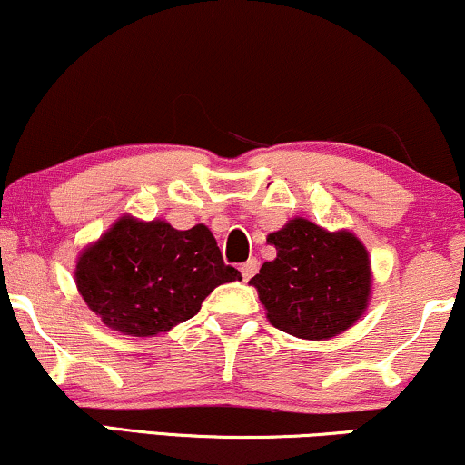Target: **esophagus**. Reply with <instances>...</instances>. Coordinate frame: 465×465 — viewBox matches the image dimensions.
<instances>
[{"mask_svg": "<svg viewBox=\"0 0 465 465\" xmlns=\"http://www.w3.org/2000/svg\"><path fill=\"white\" fill-rule=\"evenodd\" d=\"M256 270H259V261H256V259H248V261H245V263L242 265V276H243V281H250V278H252V276L256 274Z\"/></svg>", "mask_w": 465, "mask_h": 465, "instance_id": "1", "label": "esophagus"}]
</instances>
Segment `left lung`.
<instances>
[{"instance_id": "obj_1", "label": "left lung", "mask_w": 465, "mask_h": 465, "mask_svg": "<svg viewBox=\"0 0 465 465\" xmlns=\"http://www.w3.org/2000/svg\"><path fill=\"white\" fill-rule=\"evenodd\" d=\"M276 259L267 261L250 285L256 287L267 320L300 340H331L363 315L372 289L365 245L348 231L329 232L293 217L267 234Z\"/></svg>"}]
</instances>
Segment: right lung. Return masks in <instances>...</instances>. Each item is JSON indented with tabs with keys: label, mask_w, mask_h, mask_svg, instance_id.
<instances>
[{
	"label": "right lung",
	"mask_w": 465,
	"mask_h": 465,
	"mask_svg": "<svg viewBox=\"0 0 465 465\" xmlns=\"http://www.w3.org/2000/svg\"><path fill=\"white\" fill-rule=\"evenodd\" d=\"M242 281L226 265L204 223L176 231L163 220L124 215L86 245L75 263V287L108 329L154 337L187 322L217 285Z\"/></svg>",
	"instance_id": "add662e5"
}]
</instances>
